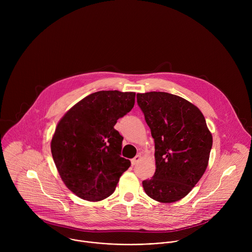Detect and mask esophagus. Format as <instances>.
<instances>
[{
  "label": "esophagus",
  "instance_id": "esophagus-1",
  "mask_svg": "<svg viewBox=\"0 0 252 252\" xmlns=\"http://www.w3.org/2000/svg\"><path fill=\"white\" fill-rule=\"evenodd\" d=\"M140 158H141V156L138 154V155H136L132 159H131V164L132 165H135L139 160H140Z\"/></svg>",
  "mask_w": 252,
  "mask_h": 252
}]
</instances>
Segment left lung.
Wrapping results in <instances>:
<instances>
[{"label": "left lung", "mask_w": 252, "mask_h": 252, "mask_svg": "<svg viewBox=\"0 0 252 252\" xmlns=\"http://www.w3.org/2000/svg\"><path fill=\"white\" fill-rule=\"evenodd\" d=\"M136 101L155 139L156 172L142 182L153 199L184 198L203 175L212 147L205 119L194 104L163 92L137 94Z\"/></svg>", "instance_id": "left-lung-1"}]
</instances>
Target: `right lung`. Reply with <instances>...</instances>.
I'll return each mask as SVG.
<instances>
[{"label":"right lung","instance_id":"1","mask_svg":"<svg viewBox=\"0 0 252 252\" xmlns=\"http://www.w3.org/2000/svg\"><path fill=\"white\" fill-rule=\"evenodd\" d=\"M134 93L99 91L62 118L51 142L52 156L66 188L79 197L99 201L114 193L130 161L121 157L124 137L115 128L131 111Z\"/></svg>","mask_w":252,"mask_h":252}]
</instances>
